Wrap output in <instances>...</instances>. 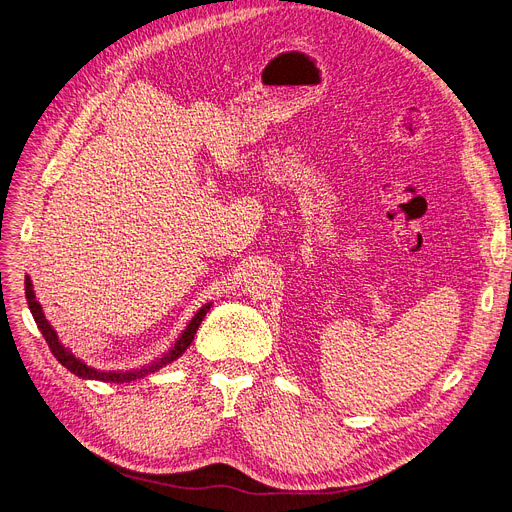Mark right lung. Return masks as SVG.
<instances>
[{"mask_svg": "<svg viewBox=\"0 0 512 512\" xmlns=\"http://www.w3.org/2000/svg\"><path fill=\"white\" fill-rule=\"evenodd\" d=\"M24 294H27V302H29L31 314H33V319H35V323H37L41 335L45 337L47 346H50L52 354L58 358V362L62 364V367H66L70 373H75L77 377H83V379H97V381H110V383H129V381H135V379H139V377H145V375H150V373L162 369L164 364L177 360V358L189 348V344L193 342V335H196V331H198L202 319H204L206 312H208L210 306H212V304H204L196 314H193V319L189 321V325L185 327V331L179 335L175 346L170 348L162 358H156L152 364H148V367L133 369V371H97V369L89 367V364H85L81 358H77L68 348L62 346V342L58 339V333L52 329L50 323H47L45 314H43V310H41V304L35 300L33 283H31L29 277L24 279Z\"/></svg>", "mask_w": 512, "mask_h": 512, "instance_id": "add662e5", "label": "right lung"}]
</instances>
